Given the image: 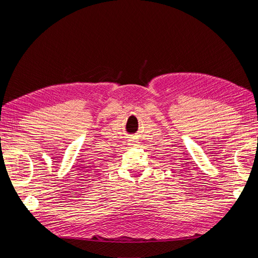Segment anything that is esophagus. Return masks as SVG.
<instances>
[{
    "instance_id": "obj_1",
    "label": "esophagus",
    "mask_w": 258,
    "mask_h": 258,
    "mask_svg": "<svg viewBox=\"0 0 258 258\" xmlns=\"http://www.w3.org/2000/svg\"><path fill=\"white\" fill-rule=\"evenodd\" d=\"M137 143H138V142L136 141V140H135L134 138L129 140V145H134V146H135V145H137Z\"/></svg>"
}]
</instances>
